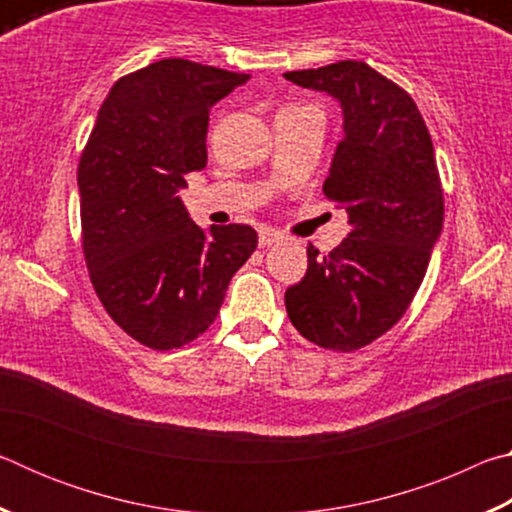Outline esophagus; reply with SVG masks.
<instances>
[{"label":"esophagus","mask_w":512,"mask_h":512,"mask_svg":"<svg viewBox=\"0 0 512 512\" xmlns=\"http://www.w3.org/2000/svg\"><path fill=\"white\" fill-rule=\"evenodd\" d=\"M282 232H277L273 228H262L259 230V246L266 248V246H273L277 241H282Z\"/></svg>","instance_id":"esophagus-1"}]
</instances>
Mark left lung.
<instances>
[{
    "label": "left lung",
    "mask_w": 512,
    "mask_h": 512,
    "mask_svg": "<svg viewBox=\"0 0 512 512\" xmlns=\"http://www.w3.org/2000/svg\"><path fill=\"white\" fill-rule=\"evenodd\" d=\"M339 103L343 140L323 185L348 212L350 235L284 293L291 323L320 348L350 352L379 339L411 305L443 232L431 135L402 88L359 60L287 72Z\"/></svg>",
    "instance_id": "1"
}]
</instances>
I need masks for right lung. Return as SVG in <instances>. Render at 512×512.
Segmentation results:
<instances>
[{
	"label": "right lung",
	"instance_id": "obj_1",
	"mask_svg": "<svg viewBox=\"0 0 512 512\" xmlns=\"http://www.w3.org/2000/svg\"><path fill=\"white\" fill-rule=\"evenodd\" d=\"M248 74L164 58L119 79L79 164L83 253L94 291L128 336L173 350L214 323L257 248L250 225L192 221L178 196L207 164L216 101Z\"/></svg>",
	"mask_w": 512,
	"mask_h": 512
}]
</instances>
